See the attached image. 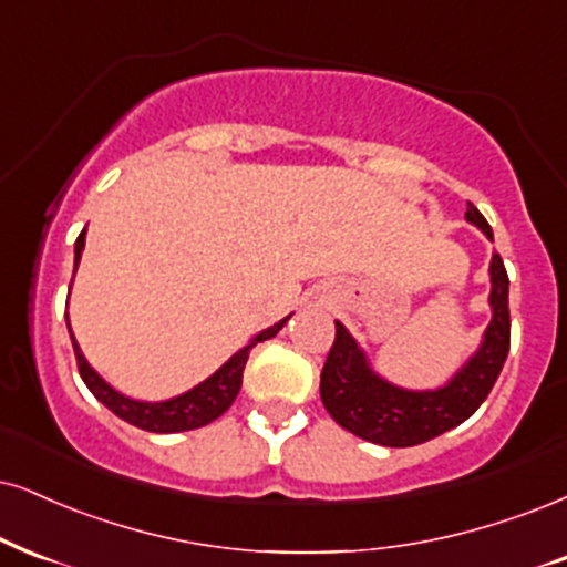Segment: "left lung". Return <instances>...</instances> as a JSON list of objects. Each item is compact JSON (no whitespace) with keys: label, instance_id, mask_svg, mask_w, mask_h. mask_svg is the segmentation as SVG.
I'll return each instance as SVG.
<instances>
[{"label":"left lung","instance_id":"8db88e82","mask_svg":"<svg viewBox=\"0 0 567 567\" xmlns=\"http://www.w3.org/2000/svg\"><path fill=\"white\" fill-rule=\"evenodd\" d=\"M465 218L484 230L488 239H494L492 226L471 202ZM488 276H492V295H488L492 320L484 331V341L476 354L467 358L465 365L439 389L410 391L381 379L370 368L352 333L337 320V339L320 373V400L328 415L341 429L381 446L423 444L467 421L497 383L509 352V278L499 255L492 257Z\"/></svg>","mask_w":567,"mask_h":567}]
</instances>
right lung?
Wrapping results in <instances>:
<instances>
[{
	"label": "right lung",
	"mask_w": 567,
	"mask_h": 567,
	"mask_svg": "<svg viewBox=\"0 0 567 567\" xmlns=\"http://www.w3.org/2000/svg\"><path fill=\"white\" fill-rule=\"evenodd\" d=\"M83 244H86V228H83L79 239H75V268H79L81 262ZM289 318L278 320L276 326L265 328V331L257 333L247 347L239 349L226 365H220L207 381H202L199 386L188 389L184 394L173 396V400H165V402H138L121 394V391H115L94 368L89 365L73 333H70V339H73V352H75V362H79L81 379L89 386L91 394L104 404V408L113 410L117 417H123L125 423L136 425V429H144L152 433H178V431L202 429V425L213 423L215 417H220L223 412L234 404L236 394H239L241 389L244 365H247L251 347H257V341L276 337ZM68 331H70V320H68Z\"/></svg>",
	"instance_id": "obj_1"
}]
</instances>
